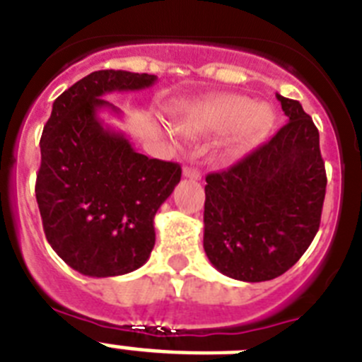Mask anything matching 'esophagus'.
<instances>
[{
    "instance_id": "obj_1",
    "label": "esophagus",
    "mask_w": 362,
    "mask_h": 362,
    "mask_svg": "<svg viewBox=\"0 0 362 362\" xmlns=\"http://www.w3.org/2000/svg\"><path fill=\"white\" fill-rule=\"evenodd\" d=\"M183 175H185V177H188V179H194V181L201 179V172L197 170V168H192V166H185Z\"/></svg>"
}]
</instances>
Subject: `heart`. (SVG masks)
Listing matches in <instances>:
<instances>
[{
  "instance_id": "heart-1",
  "label": "heart",
  "mask_w": 362,
  "mask_h": 362,
  "mask_svg": "<svg viewBox=\"0 0 362 362\" xmlns=\"http://www.w3.org/2000/svg\"><path fill=\"white\" fill-rule=\"evenodd\" d=\"M274 124V112L267 105H254L245 95H221L188 114L183 132L188 136L232 132L223 156L233 158L259 141Z\"/></svg>"
}]
</instances>
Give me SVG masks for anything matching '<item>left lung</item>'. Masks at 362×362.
<instances>
[{
  "label": "left lung",
  "instance_id": "1",
  "mask_svg": "<svg viewBox=\"0 0 362 362\" xmlns=\"http://www.w3.org/2000/svg\"><path fill=\"white\" fill-rule=\"evenodd\" d=\"M286 124L270 141L206 175L203 246L225 276L261 283L283 276L319 230L326 194L319 130L299 101L276 94Z\"/></svg>",
  "mask_w": 362,
  "mask_h": 362
}]
</instances>
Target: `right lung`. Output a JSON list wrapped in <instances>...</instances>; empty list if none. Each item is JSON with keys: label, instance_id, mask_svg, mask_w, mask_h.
Here are the masks:
<instances>
[{"label": "right lung", "instance_id": "right-lung-1", "mask_svg": "<svg viewBox=\"0 0 362 362\" xmlns=\"http://www.w3.org/2000/svg\"><path fill=\"white\" fill-rule=\"evenodd\" d=\"M152 74L98 70L63 92L41 136L36 179L47 241L76 272L114 277L137 270L156 245L153 217L181 179L177 163L136 152L99 119L119 114L105 94L143 90Z\"/></svg>", "mask_w": 362, "mask_h": 362}]
</instances>
